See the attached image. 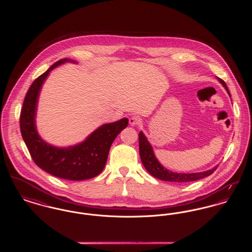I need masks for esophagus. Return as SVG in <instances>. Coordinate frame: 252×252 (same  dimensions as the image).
<instances>
[{"instance_id":"34e87169","label":"esophagus","mask_w":252,"mask_h":252,"mask_svg":"<svg viewBox=\"0 0 252 252\" xmlns=\"http://www.w3.org/2000/svg\"><path fill=\"white\" fill-rule=\"evenodd\" d=\"M141 124V119L137 116H132L131 118L129 119V125L132 126H138Z\"/></svg>"}]
</instances>
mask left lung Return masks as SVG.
I'll use <instances>...</instances> for the list:
<instances>
[{"label": "left lung", "instance_id": "8db88e82", "mask_svg": "<svg viewBox=\"0 0 252 252\" xmlns=\"http://www.w3.org/2000/svg\"><path fill=\"white\" fill-rule=\"evenodd\" d=\"M218 81L225 88L227 93L229 94L228 87L226 83L220 79L217 78ZM139 151H140V157L142 159V162L144 164V168L147 170V172L155 177L156 179L164 181H173V182H189V181H194V180H201L206 178L210 175H212L216 170L217 166H215L210 170L204 171V172H198V173H177L169 170L167 168L164 167L157 158L153 150L152 145L148 142L147 138L144 136L143 131L139 133Z\"/></svg>", "mask_w": 252, "mask_h": 252}]
</instances>
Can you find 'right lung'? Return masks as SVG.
<instances>
[{"label": "right lung", "instance_id": "1", "mask_svg": "<svg viewBox=\"0 0 252 252\" xmlns=\"http://www.w3.org/2000/svg\"><path fill=\"white\" fill-rule=\"evenodd\" d=\"M67 62L77 63L69 59L57 61L31 85L24 98L20 116L21 132L30 155L36 165L49 174L68 180H84L98 176L105 167L110 146L128 119L104 124L91 133L79 144L59 147L45 142L36 129L37 103L42 85L50 72Z\"/></svg>", "mask_w": 252, "mask_h": 252}]
</instances>
